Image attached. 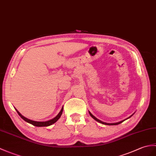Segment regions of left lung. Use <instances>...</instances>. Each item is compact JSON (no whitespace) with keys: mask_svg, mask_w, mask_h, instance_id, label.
Returning a JSON list of instances; mask_svg holds the SVG:
<instances>
[{"mask_svg":"<svg viewBox=\"0 0 156 156\" xmlns=\"http://www.w3.org/2000/svg\"><path fill=\"white\" fill-rule=\"evenodd\" d=\"M89 114H90V115H91V116L94 118V119H95V120H96L97 122H100V123H101V124H105V125H118V124H121V123L122 122H124V120H123V121H121V122H117V123H113V124H108V123H106V122H102V121H100V120H99V119H97L96 117H94V115L91 114V113H90V112H89ZM132 115H131V116H132ZM131 116H130V117H131ZM129 117V118H130Z\"/></svg>","mask_w":156,"mask_h":156,"instance_id":"1","label":"left lung"}]
</instances>
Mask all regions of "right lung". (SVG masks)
I'll return each instance as SVG.
<instances>
[{"instance_id": "right-lung-1", "label": "right lung", "mask_w": 156, "mask_h": 156, "mask_svg": "<svg viewBox=\"0 0 156 156\" xmlns=\"http://www.w3.org/2000/svg\"><path fill=\"white\" fill-rule=\"evenodd\" d=\"M16 112H17V113L19 114V115H20V116L22 118H23V119H24V121H26V122H28V123H30V124H32V125L34 126H37V127H43V126H44H44H50V125H52V124H54V123H55V122L58 120V119L60 118L62 114L63 108H62V110H61V111L59 112V114H58L55 118L52 119H50V120L46 121V122H35V121L30 120V119H28V118H27L24 117L23 115H22L20 114V112H19V111H18L16 109Z\"/></svg>"}]
</instances>
